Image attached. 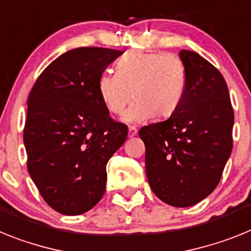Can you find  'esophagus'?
Segmentation results:
<instances>
[{
    "label": "esophagus",
    "instance_id": "34e87169",
    "mask_svg": "<svg viewBox=\"0 0 251 251\" xmlns=\"http://www.w3.org/2000/svg\"><path fill=\"white\" fill-rule=\"evenodd\" d=\"M136 134H138L136 127H128V138H132V136H135Z\"/></svg>",
    "mask_w": 251,
    "mask_h": 251
}]
</instances>
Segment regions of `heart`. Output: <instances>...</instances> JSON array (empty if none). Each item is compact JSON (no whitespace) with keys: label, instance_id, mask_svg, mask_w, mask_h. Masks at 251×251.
<instances>
[{"label":"heart","instance_id":"obj_1","mask_svg":"<svg viewBox=\"0 0 251 251\" xmlns=\"http://www.w3.org/2000/svg\"><path fill=\"white\" fill-rule=\"evenodd\" d=\"M186 65L172 53L132 51L120 58L116 74L104 72L97 80V92L111 115H124L126 123H144L156 115L172 116L186 92Z\"/></svg>","mask_w":251,"mask_h":251}]
</instances>
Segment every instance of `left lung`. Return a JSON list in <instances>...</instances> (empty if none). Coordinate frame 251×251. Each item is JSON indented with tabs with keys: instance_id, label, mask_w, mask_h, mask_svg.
<instances>
[{
	"instance_id": "8db88e82",
	"label": "left lung",
	"mask_w": 251,
	"mask_h": 251,
	"mask_svg": "<svg viewBox=\"0 0 251 251\" xmlns=\"http://www.w3.org/2000/svg\"><path fill=\"white\" fill-rule=\"evenodd\" d=\"M187 86L179 107L165 121L143 126L150 188L163 202L188 207L211 195L232 150L234 110L227 84L208 60L180 50Z\"/></svg>"
}]
</instances>
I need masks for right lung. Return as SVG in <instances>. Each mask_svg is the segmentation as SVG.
<instances>
[{
    "mask_svg": "<svg viewBox=\"0 0 251 251\" xmlns=\"http://www.w3.org/2000/svg\"><path fill=\"white\" fill-rule=\"evenodd\" d=\"M121 50L84 47L50 63L27 99L24 144L27 171L41 197L63 215H82L106 189V165L127 126L104 108L97 80Z\"/></svg>",
    "mask_w": 251,
    "mask_h": 251,
    "instance_id": "right-lung-1",
    "label": "right lung"
}]
</instances>
